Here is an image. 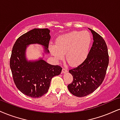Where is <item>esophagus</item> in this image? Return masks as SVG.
Returning <instances> with one entry per match:
<instances>
[{"label":"esophagus","instance_id":"1","mask_svg":"<svg viewBox=\"0 0 120 120\" xmlns=\"http://www.w3.org/2000/svg\"><path fill=\"white\" fill-rule=\"evenodd\" d=\"M66 72H68V69L64 68H63V69H62V73H65Z\"/></svg>","mask_w":120,"mask_h":120}]
</instances>
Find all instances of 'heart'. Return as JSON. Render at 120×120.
<instances>
[{
	"instance_id": "heart-1",
	"label": "heart",
	"mask_w": 120,
	"mask_h": 120,
	"mask_svg": "<svg viewBox=\"0 0 120 120\" xmlns=\"http://www.w3.org/2000/svg\"><path fill=\"white\" fill-rule=\"evenodd\" d=\"M92 42L88 31H73L56 38L55 46L50 45V52L57 60H61L66 54V61L71 65H78L84 61Z\"/></svg>"
}]
</instances>
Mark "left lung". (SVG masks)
Returning a JSON list of instances; mask_svg holds the SVG:
<instances>
[{
    "instance_id": "left-lung-1",
    "label": "left lung",
    "mask_w": 120,
    "mask_h": 120,
    "mask_svg": "<svg viewBox=\"0 0 120 120\" xmlns=\"http://www.w3.org/2000/svg\"><path fill=\"white\" fill-rule=\"evenodd\" d=\"M93 43L87 57L81 64L69 70L73 80L68 86L73 95L82 97L90 94L103 82L109 63L107 46L101 36L89 29Z\"/></svg>"
}]
</instances>
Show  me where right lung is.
<instances>
[{"instance_id":"obj_1","label":"right lung","mask_w":120,"mask_h":120,"mask_svg":"<svg viewBox=\"0 0 120 120\" xmlns=\"http://www.w3.org/2000/svg\"><path fill=\"white\" fill-rule=\"evenodd\" d=\"M50 30L34 28L21 36L13 47L10 67L15 86L24 94L32 98H39L48 92L52 78L61 73L62 68L52 65L41 59L28 61L25 52L28 45L38 44L49 52Z\"/></svg>"}]
</instances>
